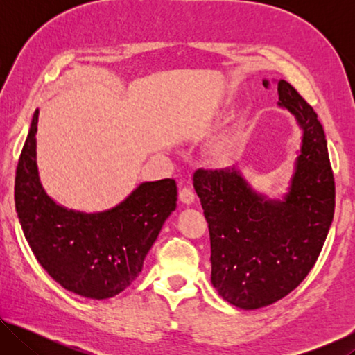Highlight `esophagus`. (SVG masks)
Instances as JSON below:
<instances>
[{
	"instance_id": "esophagus-1",
	"label": "esophagus",
	"mask_w": 355,
	"mask_h": 355,
	"mask_svg": "<svg viewBox=\"0 0 355 355\" xmlns=\"http://www.w3.org/2000/svg\"><path fill=\"white\" fill-rule=\"evenodd\" d=\"M178 199H180V202L184 203V205H192V203H194L196 196H194V192H192V189L183 188L182 191H180Z\"/></svg>"
}]
</instances>
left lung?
<instances>
[{"mask_svg": "<svg viewBox=\"0 0 355 355\" xmlns=\"http://www.w3.org/2000/svg\"><path fill=\"white\" fill-rule=\"evenodd\" d=\"M272 83L277 106L300 130L285 192L255 189L236 167L194 173L211 241V284L243 310L277 302L307 277L334 220L335 182L322 125L290 83Z\"/></svg>", "mask_w": 355, "mask_h": 355, "instance_id": "left-lung-1", "label": "left lung"}]
</instances>
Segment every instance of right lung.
I'll use <instances>...</instances> for the list:
<instances>
[{
	"mask_svg": "<svg viewBox=\"0 0 355 355\" xmlns=\"http://www.w3.org/2000/svg\"><path fill=\"white\" fill-rule=\"evenodd\" d=\"M37 122L35 110L15 175V209L29 248L65 290L97 300L116 296L139 275L144 258L175 211L177 184L172 178L142 182L103 211L64 207L42 184Z\"/></svg>",
	"mask_w": 355,
	"mask_h": 355,
	"instance_id": "add662e5",
	"label": "right lung"
}]
</instances>
